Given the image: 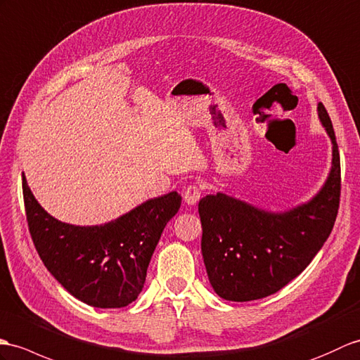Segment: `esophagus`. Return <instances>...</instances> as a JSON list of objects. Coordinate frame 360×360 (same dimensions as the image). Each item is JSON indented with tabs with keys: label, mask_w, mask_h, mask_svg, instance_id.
Wrapping results in <instances>:
<instances>
[{
	"label": "esophagus",
	"mask_w": 360,
	"mask_h": 360,
	"mask_svg": "<svg viewBox=\"0 0 360 360\" xmlns=\"http://www.w3.org/2000/svg\"><path fill=\"white\" fill-rule=\"evenodd\" d=\"M182 198H184V202L187 205H195L200 198V188L198 184H190L188 187H186V190H184L182 193Z\"/></svg>",
	"instance_id": "esophagus-1"
}]
</instances>
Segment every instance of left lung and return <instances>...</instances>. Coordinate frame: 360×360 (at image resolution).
<instances>
[{
    "label": "left lung",
    "instance_id": "1",
    "mask_svg": "<svg viewBox=\"0 0 360 360\" xmlns=\"http://www.w3.org/2000/svg\"><path fill=\"white\" fill-rule=\"evenodd\" d=\"M317 115L333 142L327 182L307 204L271 213L224 193L199 200L204 264L216 295L248 302L279 291L302 273L328 239L340 200V158L322 103Z\"/></svg>",
    "mask_w": 360,
    "mask_h": 360
}]
</instances>
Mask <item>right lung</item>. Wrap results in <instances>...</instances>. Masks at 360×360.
I'll list each match as a JSON object with an SVG mask.
<instances>
[{
    "label": "right lung",
    "instance_id": "1",
    "mask_svg": "<svg viewBox=\"0 0 360 360\" xmlns=\"http://www.w3.org/2000/svg\"><path fill=\"white\" fill-rule=\"evenodd\" d=\"M22 196L30 236L46 269L72 296L98 308H121L139 296L162 230L182 199L172 191L112 222L79 227L50 216L24 174Z\"/></svg>",
    "mask_w": 360,
    "mask_h": 360
}]
</instances>
